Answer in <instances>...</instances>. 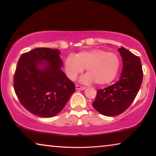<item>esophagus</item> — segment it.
I'll list each match as a JSON object with an SVG mask.
<instances>
[{
	"label": "esophagus",
	"mask_w": 156,
	"mask_h": 156,
	"mask_svg": "<svg viewBox=\"0 0 156 156\" xmlns=\"http://www.w3.org/2000/svg\"><path fill=\"white\" fill-rule=\"evenodd\" d=\"M85 87L79 85L78 84H76V89H77V90H84V89H85Z\"/></svg>",
	"instance_id": "34e87169"
}]
</instances>
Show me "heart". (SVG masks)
Listing matches in <instances>:
<instances>
[{
    "mask_svg": "<svg viewBox=\"0 0 156 156\" xmlns=\"http://www.w3.org/2000/svg\"><path fill=\"white\" fill-rule=\"evenodd\" d=\"M120 61L117 55L102 49L82 51L69 55L65 60V71L70 80H75L85 67L87 73L82 78L84 83L95 81L98 84H106L115 77Z\"/></svg>",
    "mask_w": 156,
    "mask_h": 156,
    "instance_id": "heart-1",
    "label": "heart"
}]
</instances>
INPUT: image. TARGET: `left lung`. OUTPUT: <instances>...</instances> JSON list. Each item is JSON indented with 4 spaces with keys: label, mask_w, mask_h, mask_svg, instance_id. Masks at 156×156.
Returning a JSON list of instances; mask_svg holds the SVG:
<instances>
[{
    "label": "left lung",
    "mask_w": 156,
    "mask_h": 156,
    "mask_svg": "<svg viewBox=\"0 0 156 156\" xmlns=\"http://www.w3.org/2000/svg\"><path fill=\"white\" fill-rule=\"evenodd\" d=\"M118 51L123 61L119 80L107 88L98 89L92 103L95 109L106 116L120 115L128 109L138 94L143 78L140 58L122 47Z\"/></svg>",
    "instance_id": "8db88e82"
}]
</instances>
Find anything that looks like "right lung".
Listing matches in <instances>:
<instances>
[{
	"instance_id": "1",
	"label": "right lung",
	"mask_w": 156,
	"mask_h": 156,
	"mask_svg": "<svg viewBox=\"0 0 156 156\" xmlns=\"http://www.w3.org/2000/svg\"><path fill=\"white\" fill-rule=\"evenodd\" d=\"M56 49L39 47L21 55L14 76V89L20 104L39 117L51 118L61 112L76 90L75 84L60 69ZM45 60L44 69L38 65Z\"/></svg>"
}]
</instances>
